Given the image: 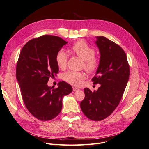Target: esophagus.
Masks as SVG:
<instances>
[{
    "label": "esophagus",
    "mask_w": 149,
    "mask_h": 149,
    "mask_svg": "<svg viewBox=\"0 0 149 149\" xmlns=\"http://www.w3.org/2000/svg\"><path fill=\"white\" fill-rule=\"evenodd\" d=\"M78 90H79V89L78 88H73V91H78Z\"/></svg>",
    "instance_id": "34e87169"
}]
</instances>
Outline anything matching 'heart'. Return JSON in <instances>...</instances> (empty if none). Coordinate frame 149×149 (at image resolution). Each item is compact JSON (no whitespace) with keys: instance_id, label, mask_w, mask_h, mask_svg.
<instances>
[{"instance_id":"1","label":"heart","mask_w":149,"mask_h":149,"mask_svg":"<svg viewBox=\"0 0 149 149\" xmlns=\"http://www.w3.org/2000/svg\"><path fill=\"white\" fill-rule=\"evenodd\" d=\"M70 52L81 58L84 68L89 73H94L100 66V60L94 56L95 50L84 41H79L74 43L70 48ZM68 55L66 53L61 49L56 53V62L60 69H65L67 64ZM85 78L83 72L68 71L63 76L65 81L74 86H79L82 80Z\"/></svg>"}]
</instances>
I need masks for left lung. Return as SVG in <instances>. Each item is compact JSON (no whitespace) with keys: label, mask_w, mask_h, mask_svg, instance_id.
<instances>
[{"label":"left lung","mask_w":149,"mask_h":149,"mask_svg":"<svg viewBox=\"0 0 149 149\" xmlns=\"http://www.w3.org/2000/svg\"><path fill=\"white\" fill-rule=\"evenodd\" d=\"M96 38L100 60L92 81L100 84V87L94 91L84 88L85 97L80 106L88 118L101 120L119 105L128 82L130 70L126 54L119 45L102 36Z\"/></svg>","instance_id":"obj_1"}]
</instances>
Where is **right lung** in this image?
<instances>
[{
    "instance_id": "obj_1",
    "label": "right lung",
    "mask_w": 149,
    "mask_h": 149,
    "mask_svg": "<svg viewBox=\"0 0 149 149\" xmlns=\"http://www.w3.org/2000/svg\"><path fill=\"white\" fill-rule=\"evenodd\" d=\"M67 43L61 38L43 35L30 40L20 52L16 67V78L26 109L40 120H49L60 114L62 100L73 91L65 81L58 87H49V78L58 73L56 53Z\"/></svg>"
}]
</instances>
